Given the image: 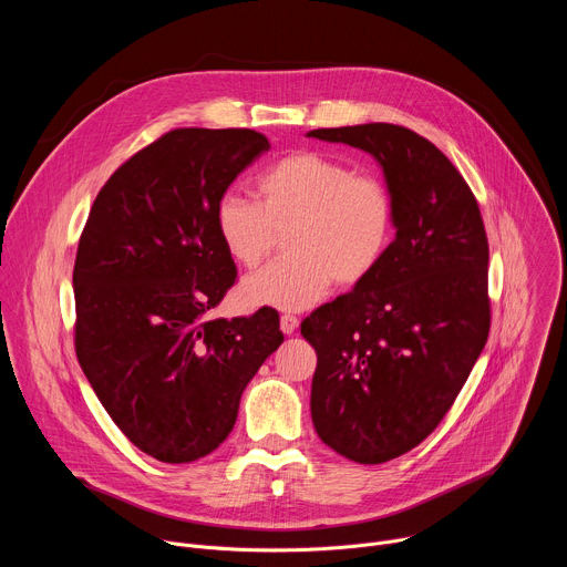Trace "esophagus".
<instances>
[{"mask_svg":"<svg viewBox=\"0 0 567 567\" xmlns=\"http://www.w3.org/2000/svg\"><path fill=\"white\" fill-rule=\"evenodd\" d=\"M298 316H293V313H282L280 316V330L285 332V334H293L296 330H298Z\"/></svg>","mask_w":567,"mask_h":567,"instance_id":"34e87169","label":"esophagus"}]
</instances>
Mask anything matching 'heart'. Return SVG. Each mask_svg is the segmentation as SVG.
<instances>
[{"label": "heart", "instance_id": "1", "mask_svg": "<svg viewBox=\"0 0 567 567\" xmlns=\"http://www.w3.org/2000/svg\"><path fill=\"white\" fill-rule=\"evenodd\" d=\"M256 188L258 202L224 193L213 213L224 251L245 269H258L287 233L289 256L241 285L239 296L251 307L307 309L332 282H365L392 247L396 206L390 186L339 158L311 150L287 154Z\"/></svg>", "mask_w": 567, "mask_h": 567}]
</instances>
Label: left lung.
Instances as JSON below:
<instances>
[{
  "label": "left lung",
  "mask_w": 567,
  "mask_h": 567,
  "mask_svg": "<svg viewBox=\"0 0 567 567\" xmlns=\"http://www.w3.org/2000/svg\"><path fill=\"white\" fill-rule=\"evenodd\" d=\"M309 136L370 152L396 206L379 269L300 326L318 359V437L348 460L381 464L437 429L487 343V230L464 177L417 132L365 123Z\"/></svg>",
  "instance_id": "obj_1"
}]
</instances>
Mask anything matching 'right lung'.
Listing matches in <instances>:
<instances>
[{
  "mask_svg": "<svg viewBox=\"0 0 567 567\" xmlns=\"http://www.w3.org/2000/svg\"><path fill=\"white\" fill-rule=\"evenodd\" d=\"M267 150V136L247 127L171 130L105 182L80 235L78 363L123 435L158 462L215 451L282 343L274 307L208 316L237 278L215 204Z\"/></svg>",
  "mask_w": 567,
  "mask_h": 567,
  "instance_id": "add662e5",
  "label": "right lung"
}]
</instances>
